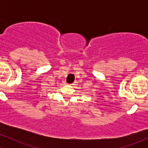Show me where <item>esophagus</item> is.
<instances>
[{"label":"esophagus","instance_id":"obj_1","mask_svg":"<svg viewBox=\"0 0 148 148\" xmlns=\"http://www.w3.org/2000/svg\"><path fill=\"white\" fill-rule=\"evenodd\" d=\"M71 86H73V85H74V83H72V84H71Z\"/></svg>","mask_w":148,"mask_h":148}]
</instances>
